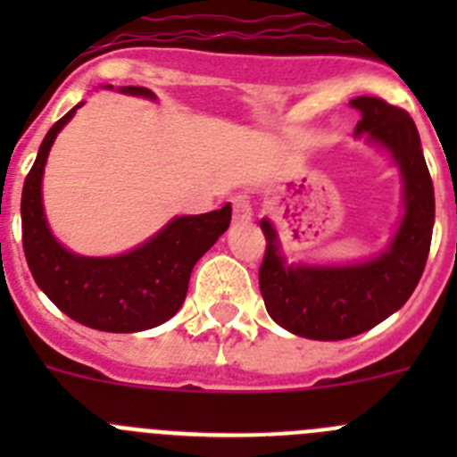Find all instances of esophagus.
<instances>
[{
    "label": "esophagus",
    "instance_id": "1",
    "mask_svg": "<svg viewBox=\"0 0 457 457\" xmlns=\"http://www.w3.org/2000/svg\"><path fill=\"white\" fill-rule=\"evenodd\" d=\"M231 205H233V221H236V224H247V221L252 220V204H249L247 196L237 194V196H233L231 199Z\"/></svg>",
    "mask_w": 457,
    "mask_h": 457
}]
</instances>
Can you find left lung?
I'll list each match as a JSON object with an SVG mask.
<instances>
[{
    "label": "left lung",
    "instance_id": "obj_1",
    "mask_svg": "<svg viewBox=\"0 0 457 457\" xmlns=\"http://www.w3.org/2000/svg\"><path fill=\"white\" fill-rule=\"evenodd\" d=\"M350 104L361 112L354 132L386 148L401 169L405 215L385 253L354 265H288L274 226L261 220L268 242L258 270L265 309L277 325L313 341L357 337L401 309L417 288L433 240V179L411 116L375 96Z\"/></svg>",
    "mask_w": 457,
    "mask_h": 457
}]
</instances>
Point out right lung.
Wrapping results in <instances>:
<instances>
[{"label":"right lung","mask_w":457,"mask_h":457,"mask_svg":"<svg viewBox=\"0 0 457 457\" xmlns=\"http://www.w3.org/2000/svg\"><path fill=\"white\" fill-rule=\"evenodd\" d=\"M120 93L155 98L144 87H120ZM78 107L52 125L24 179L20 204L24 258L38 288L75 322L100 332H144L179 313L192 268L231 224V205L205 215L173 217L157 236L120 256L88 258L68 252L46 221L40 180L56 135Z\"/></svg>","instance_id":"obj_1"}]
</instances>
